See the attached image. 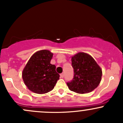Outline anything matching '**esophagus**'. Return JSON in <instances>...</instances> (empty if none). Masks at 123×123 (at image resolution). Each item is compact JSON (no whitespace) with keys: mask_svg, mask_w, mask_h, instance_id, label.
I'll return each instance as SVG.
<instances>
[{"mask_svg":"<svg viewBox=\"0 0 123 123\" xmlns=\"http://www.w3.org/2000/svg\"><path fill=\"white\" fill-rule=\"evenodd\" d=\"M64 73H61V74H60L61 78H63V77H64Z\"/></svg>","mask_w":123,"mask_h":123,"instance_id":"esophagus-1","label":"esophagus"}]
</instances>
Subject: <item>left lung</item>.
<instances>
[{
    "label": "left lung",
    "mask_w": 123,
    "mask_h": 123,
    "mask_svg": "<svg viewBox=\"0 0 123 123\" xmlns=\"http://www.w3.org/2000/svg\"><path fill=\"white\" fill-rule=\"evenodd\" d=\"M74 79L67 83L69 89L80 94L91 92L99 85L102 71L94 58L89 54L79 52L71 57Z\"/></svg>",
    "instance_id": "8db88e82"
}]
</instances>
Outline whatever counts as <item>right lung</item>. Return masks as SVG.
Instances as JSON below:
<instances>
[{
	"instance_id": "1",
	"label": "right lung",
	"mask_w": 123,
	"mask_h": 123,
	"mask_svg": "<svg viewBox=\"0 0 123 123\" xmlns=\"http://www.w3.org/2000/svg\"><path fill=\"white\" fill-rule=\"evenodd\" d=\"M53 53L48 50H40L31 56L22 72V77L30 91L44 94L54 89L59 74L56 66L50 64Z\"/></svg>"
}]
</instances>
